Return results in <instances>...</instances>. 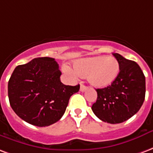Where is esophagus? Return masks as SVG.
Segmentation results:
<instances>
[{"label": "esophagus", "mask_w": 153, "mask_h": 153, "mask_svg": "<svg viewBox=\"0 0 153 153\" xmlns=\"http://www.w3.org/2000/svg\"><path fill=\"white\" fill-rule=\"evenodd\" d=\"M87 90V87L84 85H81V87H80V90H81V92H84L85 90Z\"/></svg>", "instance_id": "obj_1"}]
</instances>
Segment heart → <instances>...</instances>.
Wrapping results in <instances>:
<instances>
[{
  "mask_svg": "<svg viewBox=\"0 0 153 153\" xmlns=\"http://www.w3.org/2000/svg\"><path fill=\"white\" fill-rule=\"evenodd\" d=\"M73 69L74 72L68 66H63V70L68 74L86 77L92 86L103 88L117 79L120 72V63L114 57H89L76 60Z\"/></svg>",
  "mask_w": 153,
  "mask_h": 153,
  "instance_id": "b5f03b06",
  "label": "heart"
}]
</instances>
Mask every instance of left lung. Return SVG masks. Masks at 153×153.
<instances>
[{"instance_id": "left-lung-1", "label": "left lung", "mask_w": 153, "mask_h": 153, "mask_svg": "<svg viewBox=\"0 0 153 153\" xmlns=\"http://www.w3.org/2000/svg\"><path fill=\"white\" fill-rule=\"evenodd\" d=\"M120 63V72L112 84L97 89L96 102L92 111L104 122H124L139 112L145 99L146 84L143 72L134 61L112 53Z\"/></svg>"}]
</instances>
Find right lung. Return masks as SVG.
I'll use <instances>...</instances> for the list:
<instances>
[{
    "label": "right lung",
    "instance_id": "obj_1",
    "mask_svg": "<svg viewBox=\"0 0 153 153\" xmlns=\"http://www.w3.org/2000/svg\"><path fill=\"white\" fill-rule=\"evenodd\" d=\"M61 72L54 59L36 58L17 66L8 82L12 109L23 121L43 127L60 120L69 99L80 90L60 81Z\"/></svg>",
    "mask_w": 153,
    "mask_h": 153
}]
</instances>
